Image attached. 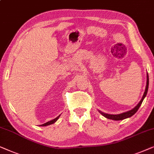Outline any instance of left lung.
I'll return each mask as SVG.
<instances>
[{"mask_svg":"<svg viewBox=\"0 0 154 154\" xmlns=\"http://www.w3.org/2000/svg\"><path fill=\"white\" fill-rule=\"evenodd\" d=\"M148 88H149V75H148V73H147V75H146V88H145V91L144 93V95H143L142 98L141 99V100L140 101V103H138L137 105L133 108V109L130 110V111L123 112V113H121V114H106V113H104V112H103L100 111V110H98V112L102 114V115L105 116V118L109 119L114 120V121H120V120H123V119H125L131 117V116L134 115V114H135L136 112H137L138 109H139L140 106H141L142 102H143V100L144 99V98L146 97V94H147Z\"/></svg>","mask_w":154,"mask_h":154,"instance_id":"1","label":"left lung"}]
</instances>
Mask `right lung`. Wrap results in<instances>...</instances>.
<instances>
[{
	"mask_svg": "<svg viewBox=\"0 0 154 154\" xmlns=\"http://www.w3.org/2000/svg\"><path fill=\"white\" fill-rule=\"evenodd\" d=\"M60 116V115L57 116V117L55 118L54 119H53V120H51V121H48V122L45 123H44V124H42V125H41V126H47V125L53 124V123H54L56 122V121L58 119V118H59Z\"/></svg>",
	"mask_w": 154,
	"mask_h": 154,
	"instance_id": "add662e5",
	"label": "right lung"
}]
</instances>
